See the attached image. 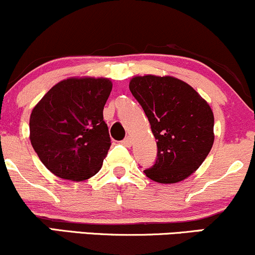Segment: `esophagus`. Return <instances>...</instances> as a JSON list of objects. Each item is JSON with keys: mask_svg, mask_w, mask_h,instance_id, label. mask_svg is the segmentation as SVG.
Listing matches in <instances>:
<instances>
[{"mask_svg": "<svg viewBox=\"0 0 255 255\" xmlns=\"http://www.w3.org/2000/svg\"><path fill=\"white\" fill-rule=\"evenodd\" d=\"M122 143L125 145V147H131V144H132V139H131V137H127L125 139H123Z\"/></svg>", "mask_w": 255, "mask_h": 255, "instance_id": "34e87169", "label": "esophagus"}]
</instances>
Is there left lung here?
<instances>
[{"label": "left lung", "mask_w": 255, "mask_h": 255, "mask_svg": "<svg viewBox=\"0 0 255 255\" xmlns=\"http://www.w3.org/2000/svg\"><path fill=\"white\" fill-rule=\"evenodd\" d=\"M130 91L156 139V160L143 172L158 183H177L200 167L213 145L214 118L207 102L173 77H135Z\"/></svg>", "instance_id": "left-lung-1"}]
</instances>
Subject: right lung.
Listing matches in <instances>:
<instances>
[{
  "label": "right lung",
  "instance_id": "obj_1",
  "mask_svg": "<svg viewBox=\"0 0 255 255\" xmlns=\"http://www.w3.org/2000/svg\"><path fill=\"white\" fill-rule=\"evenodd\" d=\"M112 90L106 78H70L42 97L30 117V139L55 176L84 181L99 172L111 147L104 107Z\"/></svg>",
  "mask_w": 255,
  "mask_h": 255
}]
</instances>
